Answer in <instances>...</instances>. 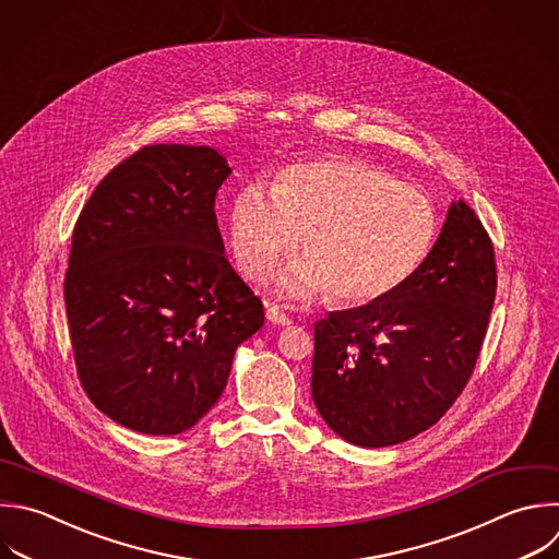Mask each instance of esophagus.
I'll list each match as a JSON object with an SVG mask.
<instances>
[{
	"label": "esophagus",
	"instance_id": "obj_1",
	"mask_svg": "<svg viewBox=\"0 0 559 559\" xmlns=\"http://www.w3.org/2000/svg\"><path fill=\"white\" fill-rule=\"evenodd\" d=\"M266 319L275 325H290V317L284 312L282 306H277L273 301H266Z\"/></svg>",
	"mask_w": 559,
	"mask_h": 559
}]
</instances>
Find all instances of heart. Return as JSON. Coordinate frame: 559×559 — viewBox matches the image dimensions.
Instances as JSON below:
<instances>
[{
  "mask_svg": "<svg viewBox=\"0 0 559 559\" xmlns=\"http://www.w3.org/2000/svg\"><path fill=\"white\" fill-rule=\"evenodd\" d=\"M437 227V210L417 188L367 162L325 157L286 168L273 192L242 186L229 210V247L238 269L258 280L301 240L306 258L282 273L280 288L367 306L419 271Z\"/></svg>",
  "mask_w": 559,
  "mask_h": 559,
  "instance_id": "b5f03b06",
  "label": "heart"
}]
</instances>
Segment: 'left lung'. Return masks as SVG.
<instances>
[{"label":"left lung","instance_id":"obj_1","mask_svg":"<svg viewBox=\"0 0 559 559\" xmlns=\"http://www.w3.org/2000/svg\"><path fill=\"white\" fill-rule=\"evenodd\" d=\"M493 297V245L459 199L400 290L314 323L310 386L325 424L362 448L402 443L437 424L474 371Z\"/></svg>","mask_w":559,"mask_h":559}]
</instances>
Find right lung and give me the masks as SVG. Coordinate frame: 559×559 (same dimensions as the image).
<instances>
[{
    "label": "right lung",
    "instance_id": "add662e5",
    "mask_svg": "<svg viewBox=\"0 0 559 559\" xmlns=\"http://www.w3.org/2000/svg\"><path fill=\"white\" fill-rule=\"evenodd\" d=\"M229 175L210 146H144L98 183L76 221L66 308L79 380L131 430L192 428L225 391L238 345L264 323L216 223Z\"/></svg>",
    "mask_w": 559,
    "mask_h": 559
}]
</instances>
